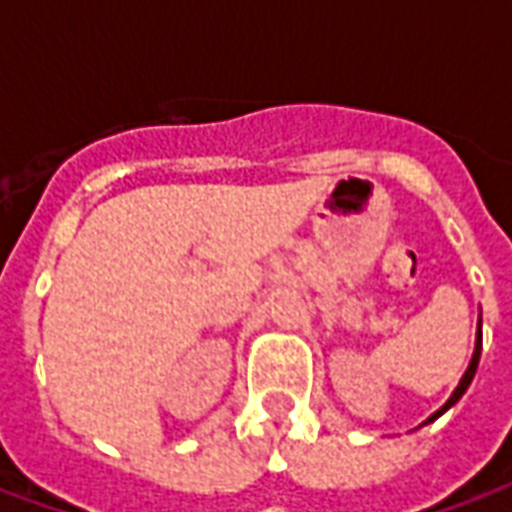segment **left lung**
Segmentation results:
<instances>
[{
  "mask_svg": "<svg viewBox=\"0 0 512 512\" xmlns=\"http://www.w3.org/2000/svg\"><path fill=\"white\" fill-rule=\"evenodd\" d=\"M480 351H483V332H480V329H477V343H474L472 362H469V367H466V373H463L461 384L455 386V392H452V395H450V400H447V403H444V406H441L439 411H436V414H433V417L428 419V422H433V419H436V417H441V414H444V411H447V408L455 406V403H458V400H461L463 392H466V389H469V384H472L474 373H477V365H480Z\"/></svg>",
  "mask_w": 512,
  "mask_h": 512,
  "instance_id": "obj_1",
  "label": "left lung"
}]
</instances>
